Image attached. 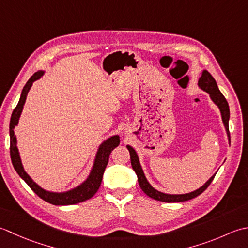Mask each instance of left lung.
I'll return each instance as SVG.
<instances>
[{
	"instance_id": "obj_1",
	"label": "left lung",
	"mask_w": 248,
	"mask_h": 248,
	"mask_svg": "<svg viewBox=\"0 0 248 248\" xmlns=\"http://www.w3.org/2000/svg\"><path fill=\"white\" fill-rule=\"evenodd\" d=\"M198 84L202 90H204L205 92H208L210 94L212 100H213V102L217 106H218V108L220 109L221 117H223V122H224L225 127L227 129V134H228L229 142H230V131H229L230 111H229L228 102L226 100L225 96L220 93V91L216 84L215 79L212 77V75L208 72V70H203V73H202L201 77L198 81ZM127 149H128L129 154H130L131 167H133V169L135 170L136 174H137V176H138V183L140 185V188L143 190L144 194H146L149 197H151V198H153L155 200L163 201V202H182V201L190 200L203 193V191L209 187L210 184L212 183V181H213V179L215 178V175H213L203 186H202V187L193 191V193H190V194L167 195V194L159 193V191L155 190L152 186L148 183V181H146L145 176L143 174V171H142V169H141V166L139 164L138 156H137V154H136L135 150L129 145H127Z\"/></svg>"
}]
</instances>
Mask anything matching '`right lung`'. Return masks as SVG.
Masks as SVG:
<instances>
[{"label": "right lung", "mask_w": 248, "mask_h": 248, "mask_svg": "<svg viewBox=\"0 0 248 248\" xmlns=\"http://www.w3.org/2000/svg\"><path fill=\"white\" fill-rule=\"evenodd\" d=\"M42 75H43V72H37L29 79V81L24 85V88L22 90L21 97H20L17 107L13 111V114L11 118V124H9V136H11V148H9V150H11L12 163L15 170L17 171V173L21 176V178L25 181V183L31 187V189L39 197V198H42L43 200L47 201L49 203L54 204V205L76 204V203H79V202H83L85 200H89L90 198H92V197L96 194V191L98 190L100 184H102L104 171L108 165L110 153L112 152L114 148H117V146L120 144V138L119 136H113V137L109 138L104 144H102V146L99 148L97 156H96V160H95L92 172H91L89 179L85 181L82 185H80L79 187L63 194L50 193V191H46L43 188H40L37 184L34 183L32 179L30 178V176L27 174V172L23 170V167L21 164V160H20L19 152L16 145V137H15V134H14V128H15V125H17L20 114H21V111L23 108V105L25 103V98H27L29 90L31 89L32 83L35 81V80L38 79Z\"/></svg>", "instance_id": "obj_1"}]
</instances>
